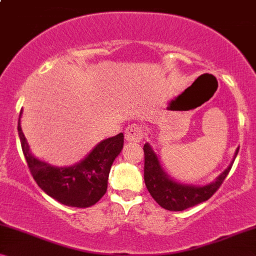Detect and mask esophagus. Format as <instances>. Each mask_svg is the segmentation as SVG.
<instances>
[{
  "instance_id": "esophagus-1",
  "label": "esophagus",
  "mask_w": 256,
  "mask_h": 256,
  "mask_svg": "<svg viewBox=\"0 0 256 256\" xmlns=\"http://www.w3.org/2000/svg\"><path fill=\"white\" fill-rule=\"evenodd\" d=\"M126 140L127 142H134V143H138L143 140V132L142 128L138 124H132L126 129L124 132Z\"/></svg>"
}]
</instances>
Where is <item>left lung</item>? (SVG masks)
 I'll return each instance as SVG.
<instances>
[{
  "mask_svg": "<svg viewBox=\"0 0 256 256\" xmlns=\"http://www.w3.org/2000/svg\"><path fill=\"white\" fill-rule=\"evenodd\" d=\"M144 150V183L149 194L157 204L168 211H183L192 206L200 204L212 197L228 174L234 160L239 152L238 146L230 166L211 183L205 185L184 184L171 178L162 164L158 156L154 152L148 142L143 146Z\"/></svg>",
  "mask_w": 256,
  "mask_h": 256,
  "instance_id": "left-lung-1",
  "label": "left lung"
}]
</instances>
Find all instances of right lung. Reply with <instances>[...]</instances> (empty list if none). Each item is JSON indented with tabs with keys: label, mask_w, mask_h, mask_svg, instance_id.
Listing matches in <instances>:
<instances>
[{
	"label": "right lung",
	"mask_w": 256,
	"mask_h": 256,
	"mask_svg": "<svg viewBox=\"0 0 256 256\" xmlns=\"http://www.w3.org/2000/svg\"><path fill=\"white\" fill-rule=\"evenodd\" d=\"M20 118L22 110L17 129L24 157L38 186L51 198L71 208H90L99 202L107 191L112 164L124 148V134L99 142L85 158L71 166H54L31 152L20 127Z\"/></svg>",
	"instance_id": "1"
}]
</instances>
